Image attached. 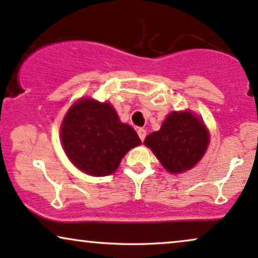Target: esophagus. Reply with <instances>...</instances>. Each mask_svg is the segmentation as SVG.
<instances>
[{
  "label": "esophagus",
  "mask_w": 258,
  "mask_h": 258,
  "mask_svg": "<svg viewBox=\"0 0 258 258\" xmlns=\"http://www.w3.org/2000/svg\"><path fill=\"white\" fill-rule=\"evenodd\" d=\"M137 133H138L140 140H142V142H144V139H145V137H146V131H145V130L144 128H138V130H137Z\"/></svg>",
  "instance_id": "obj_1"
}]
</instances>
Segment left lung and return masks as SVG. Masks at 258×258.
Returning a JSON list of instances; mask_svg holds the SVG:
<instances>
[{"instance_id":"left-lung-1","label":"left lung","mask_w":258,"mask_h":258,"mask_svg":"<svg viewBox=\"0 0 258 258\" xmlns=\"http://www.w3.org/2000/svg\"><path fill=\"white\" fill-rule=\"evenodd\" d=\"M208 133L204 122L190 112H172L158 132L149 135L144 144L152 150L169 172L193 168L206 152Z\"/></svg>"}]
</instances>
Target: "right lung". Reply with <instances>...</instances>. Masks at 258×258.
Segmentation results:
<instances>
[{"label": "right lung", "instance_id": "right-lung-1", "mask_svg": "<svg viewBox=\"0 0 258 258\" xmlns=\"http://www.w3.org/2000/svg\"><path fill=\"white\" fill-rule=\"evenodd\" d=\"M60 137L70 161L91 176L113 174L126 152L142 143L131 126L120 122L108 102L90 99L80 100L69 109Z\"/></svg>", "mask_w": 258, "mask_h": 258}]
</instances>
